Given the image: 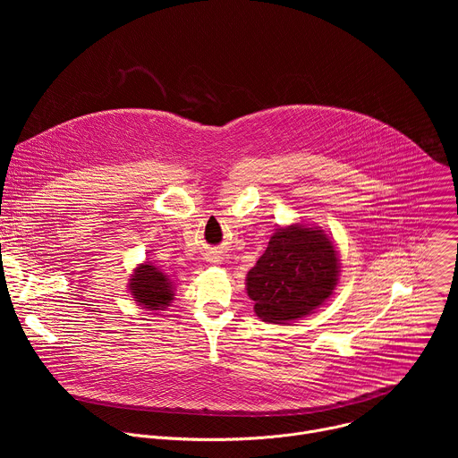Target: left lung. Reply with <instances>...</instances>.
Wrapping results in <instances>:
<instances>
[{"label":"left lung","mask_w":458,"mask_h":458,"mask_svg":"<svg viewBox=\"0 0 458 458\" xmlns=\"http://www.w3.org/2000/svg\"><path fill=\"white\" fill-rule=\"evenodd\" d=\"M339 260L322 230L292 225L279 228L246 276L257 317L286 324L318 308L335 290Z\"/></svg>","instance_id":"obj_1"}]
</instances>
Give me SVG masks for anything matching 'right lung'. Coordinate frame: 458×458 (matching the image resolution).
I'll return each instance as SVG.
<instances>
[{
  "instance_id": "add662e5",
  "label": "right lung",
  "mask_w": 458,
  "mask_h": 458,
  "mask_svg": "<svg viewBox=\"0 0 458 458\" xmlns=\"http://www.w3.org/2000/svg\"><path fill=\"white\" fill-rule=\"evenodd\" d=\"M130 292L147 310H163L174 301L172 284L157 268L141 265L130 279Z\"/></svg>"
}]
</instances>
